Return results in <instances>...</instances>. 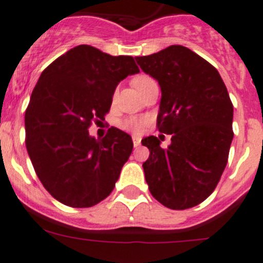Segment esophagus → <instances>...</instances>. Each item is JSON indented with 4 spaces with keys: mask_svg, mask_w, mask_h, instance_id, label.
<instances>
[{
    "mask_svg": "<svg viewBox=\"0 0 263 263\" xmlns=\"http://www.w3.org/2000/svg\"><path fill=\"white\" fill-rule=\"evenodd\" d=\"M133 144H134V147H138L140 144V138L137 135H133Z\"/></svg>",
    "mask_w": 263,
    "mask_h": 263,
    "instance_id": "34e87169",
    "label": "esophagus"
}]
</instances>
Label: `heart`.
I'll return each instance as SVG.
<instances>
[{
    "label": "heart",
    "instance_id": "heart-1",
    "mask_svg": "<svg viewBox=\"0 0 263 263\" xmlns=\"http://www.w3.org/2000/svg\"><path fill=\"white\" fill-rule=\"evenodd\" d=\"M147 80H149V78L144 77V75H140V77H137L133 80V84H134L135 88H138L139 85H142L143 83L147 82ZM145 125H147V119L137 118V116H130V118H126L125 120L121 121V128L125 129V130L135 133V134L142 133Z\"/></svg>",
    "mask_w": 263,
    "mask_h": 263
}]
</instances>
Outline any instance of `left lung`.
Returning <instances> with one entry per match:
<instances>
[{
	"label": "left lung",
	"instance_id": "left-lung-1",
	"mask_svg": "<svg viewBox=\"0 0 263 263\" xmlns=\"http://www.w3.org/2000/svg\"><path fill=\"white\" fill-rule=\"evenodd\" d=\"M140 69L161 88L158 132L171 134L161 148L156 137L144 138L149 149L143 163L151 194L171 210L203 202L216 188L233 140V103L219 71L183 46L135 57Z\"/></svg>",
	"mask_w": 263,
	"mask_h": 263
}]
</instances>
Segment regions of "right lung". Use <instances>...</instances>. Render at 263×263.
<instances>
[{
	"label": "right lung",
	"instance_id": "add662e5",
	"mask_svg": "<svg viewBox=\"0 0 263 263\" xmlns=\"http://www.w3.org/2000/svg\"><path fill=\"white\" fill-rule=\"evenodd\" d=\"M137 72L132 56L80 44L41 74L25 111V144L41 183L61 203L92 207L112 192L132 137L111 128L96 139L88 128L105 120L118 84Z\"/></svg>",
	"mask_w": 263,
	"mask_h": 263
}]
</instances>
